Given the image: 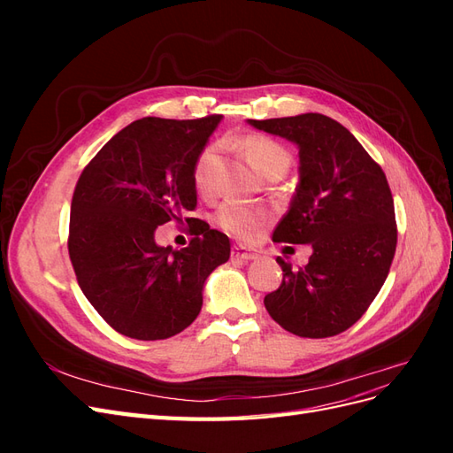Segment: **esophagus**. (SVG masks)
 Here are the masks:
<instances>
[{
	"mask_svg": "<svg viewBox=\"0 0 453 453\" xmlns=\"http://www.w3.org/2000/svg\"><path fill=\"white\" fill-rule=\"evenodd\" d=\"M232 258L242 260V263H250V260L257 258V255L248 251V250H243V248H238V245H234V248H232Z\"/></svg>",
	"mask_w": 453,
	"mask_h": 453,
	"instance_id": "1",
	"label": "esophagus"
}]
</instances>
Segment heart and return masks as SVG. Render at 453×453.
<instances>
[{"instance_id": "b5f03b06", "label": "heart", "mask_w": 453, "mask_h": 453, "mask_svg": "<svg viewBox=\"0 0 453 453\" xmlns=\"http://www.w3.org/2000/svg\"><path fill=\"white\" fill-rule=\"evenodd\" d=\"M243 155L251 164V168L263 177L265 173L278 170V168H289V153L278 143L265 135H245L240 142ZM219 158V147L208 145L198 155L195 168H193V180L198 190H208L211 187V173ZM217 225L221 226L228 234L240 240H250L257 234L265 221V213L258 211L250 205L240 202H225L217 211Z\"/></svg>"}]
</instances>
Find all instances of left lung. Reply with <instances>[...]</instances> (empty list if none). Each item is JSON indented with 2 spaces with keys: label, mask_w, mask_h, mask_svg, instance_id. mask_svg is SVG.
Instances as JSON below:
<instances>
[{
  "label": "left lung",
  "mask_w": 453,
  "mask_h": 453,
  "mask_svg": "<svg viewBox=\"0 0 453 453\" xmlns=\"http://www.w3.org/2000/svg\"><path fill=\"white\" fill-rule=\"evenodd\" d=\"M248 122L298 147V185L273 242L311 245L306 266L293 268L278 257L283 280L265 296V306L296 336L344 333L380 293L395 257V205L386 173L331 117Z\"/></svg>",
  "instance_id": "8db88e82"
}]
</instances>
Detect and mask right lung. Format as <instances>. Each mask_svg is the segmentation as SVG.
Masks as SVG:
<instances>
[{
	"label": "right lung",
	"instance_id": "1",
	"mask_svg": "<svg viewBox=\"0 0 453 453\" xmlns=\"http://www.w3.org/2000/svg\"><path fill=\"white\" fill-rule=\"evenodd\" d=\"M221 119L134 120L79 177L67 250L81 291L120 334L181 333L198 318L205 280L230 257L228 238L200 219H187L188 248L155 242L160 225L196 208L193 168Z\"/></svg>",
	"mask_w": 453,
	"mask_h": 453
}]
</instances>
